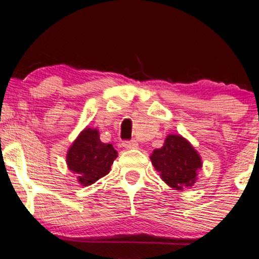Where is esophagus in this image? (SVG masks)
<instances>
[{
  "label": "esophagus",
  "instance_id": "1",
  "mask_svg": "<svg viewBox=\"0 0 259 259\" xmlns=\"http://www.w3.org/2000/svg\"><path fill=\"white\" fill-rule=\"evenodd\" d=\"M123 147L126 150H136L139 147V142L136 140H132V141L123 142Z\"/></svg>",
  "mask_w": 259,
  "mask_h": 259
}]
</instances>
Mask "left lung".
Returning a JSON list of instances; mask_svg holds the SVG:
<instances>
[{"label":"left lung","mask_w":259,"mask_h":259,"mask_svg":"<svg viewBox=\"0 0 259 259\" xmlns=\"http://www.w3.org/2000/svg\"><path fill=\"white\" fill-rule=\"evenodd\" d=\"M151 162L160 179L175 190L194 186L198 170L202 168L200 153L189 140L181 135L169 134L160 148L151 154Z\"/></svg>","instance_id":"obj_1"}]
</instances>
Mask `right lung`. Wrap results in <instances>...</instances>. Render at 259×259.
<instances>
[{"mask_svg":"<svg viewBox=\"0 0 259 259\" xmlns=\"http://www.w3.org/2000/svg\"><path fill=\"white\" fill-rule=\"evenodd\" d=\"M117 157L111 144L101 141L99 130L86 126L68 150L65 162L80 185L89 186L109 173Z\"/></svg>","mask_w":259,"mask_h":259,"instance_id":"1","label":"right lung"}]
</instances>
